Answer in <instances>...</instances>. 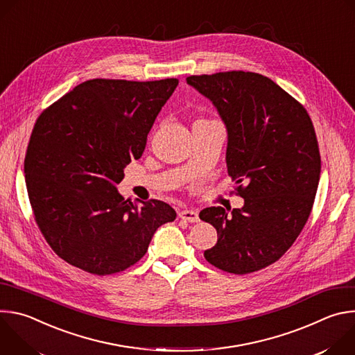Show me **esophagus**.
<instances>
[{
    "mask_svg": "<svg viewBox=\"0 0 355 355\" xmlns=\"http://www.w3.org/2000/svg\"><path fill=\"white\" fill-rule=\"evenodd\" d=\"M178 216H180L182 220H185V222H191V223L199 222L198 212L193 211V209H184V211H180V212H178Z\"/></svg>",
    "mask_w": 355,
    "mask_h": 355,
    "instance_id": "34e87169",
    "label": "esophagus"
}]
</instances>
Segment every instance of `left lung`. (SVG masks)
Wrapping results in <instances>:
<instances>
[{
	"label": "left lung",
	"instance_id": "obj_1",
	"mask_svg": "<svg viewBox=\"0 0 355 355\" xmlns=\"http://www.w3.org/2000/svg\"><path fill=\"white\" fill-rule=\"evenodd\" d=\"M187 83L212 101L226 130L227 173L244 198L229 215L222 207L199 218L218 232L205 250L212 266L250 274L279 260L311 215L320 153L309 114L268 77L250 71L191 76Z\"/></svg>",
	"mask_w": 355,
	"mask_h": 355
}]
</instances>
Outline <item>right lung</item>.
Returning <instances> with one entry per match:
<instances>
[{
    "mask_svg": "<svg viewBox=\"0 0 355 355\" xmlns=\"http://www.w3.org/2000/svg\"><path fill=\"white\" fill-rule=\"evenodd\" d=\"M178 85L88 80L37 118L25 157L35 220L56 254L94 275L136 264L175 211L163 200L135 204L116 189L141 157L147 135Z\"/></svg>",
    "mask_w": 355,
    "mask_h": 355,
    "instance_id": "1",
    "label": "right lung"
}]
</instances>
